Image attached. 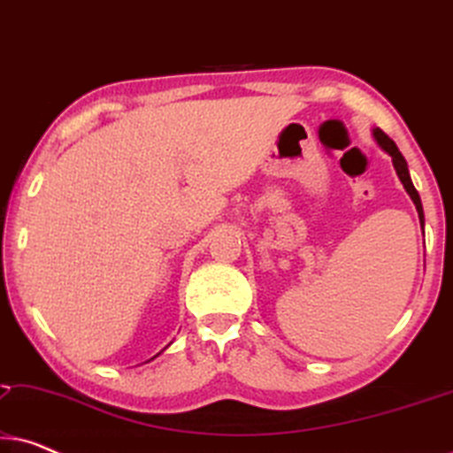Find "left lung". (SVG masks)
Here are the masks:
<instances>
[{
	"label": "left lung",
	"instance_id": "1",
	"mask_svg": "<svg viewBox=\"0 0 453 453\" xmlns=\"http://www.w3.org/2000/svg\"><path fill=\"white\" fill-rule=\"evenodd\" d=\"M373 138L377 142V146L381 148L383 152H388L389 157H392V163H394V169H395V175L404 185L406 194L411 196V200L414 202V206H417V212H418V219H420V226H425V214H423V203H420V196L418 191L414 189L412 185V179H411V173H408V165H406V158L402 157V152L398 150V146L394 144V140H389L386 134L381 132L380 127L373 129Z\"/></svg>",
	"mask_w": 453,
	"mask_h": 453
}]
</instances>
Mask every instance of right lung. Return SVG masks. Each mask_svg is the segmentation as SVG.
Here are the masks:
<instances>
[{
  "label": "right lung",
  "mask_w": 453,
  "mask_h": 453,
  "mask_svg": "<svg viewBox=\"0 0 453 453\" xmlns=\"http://www.w3.org/2000/svg\"><path fill=\"white\" fill-rule=\"evenodd\" d=\"M158 355H160V352H158ZM158 355H157V357H158ZM157 357H152V358H150V361H154V358H157Z\"/></svg>",
  "instance_id": "1"
}]
</instances>
